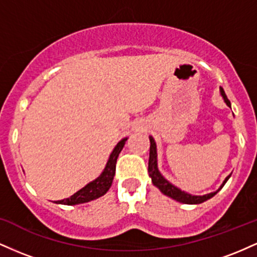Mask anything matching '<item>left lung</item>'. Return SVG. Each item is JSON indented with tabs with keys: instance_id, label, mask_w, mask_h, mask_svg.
<instances>
[{
	"instance_id": "8db88e82",
	"label": "left lung",
	"mask_w": 257,
	"mask_h": 257,
	"mask_svg": "<svg viewBox=\"0 0 257 257\" xmlns=\"http://www.w3.org/2000/svg\"><path fill=\"white\" fill-rule=\"evenodd\" d=\"M221 95H222L223 99H225L226 104L231 107V101H229L228 98H227V95L225 94V90H223L222 88H221ZM150 143H151V145H150L149 175L151 176L152 184L155 186H157L159 190H161L162 193H164L166 196L170 197V198L178 200V202L186 203V204H199V203L205 202V200L211 198V197H214L215 194L219 192L221 188L223 187V185L226 184V181L228 180L229 176H231V175L227 176V178L225 179V181H223L222 186H221L216 192L205 194V196H192V194L186 193V192H184V191L179 190L178 187H175V186L170 184V182L168 181V180L164 179L163 176H162V174L159 173L158 167H157V149H156V143H155V140H153L152 137H150Z\"/></svg>"
}]
</instances>
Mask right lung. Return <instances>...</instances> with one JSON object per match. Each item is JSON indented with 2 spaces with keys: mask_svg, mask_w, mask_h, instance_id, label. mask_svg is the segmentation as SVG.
Listing matches in <instances>:
<instances>
[{
  "mask_svg": "<svg viewBox=\"0 0 257 257\" xmlns=\"http://www.w3.org/2000/svg\"><path fill=\"white\" fill-rule=\"evenodd\" d=\"M126 139L120 140L117 146L114 147V150L112 151L110 158H108L107 164H106L104 172L101 173V175L98 179H95L94 181H91L85 187L79 190L78 192L72 194L71 197L66 199L57 200L55 203L59 204H65V205H75V204H81V203H87L90 200L99 198V197L104 196V194L110 190L112 181H113L114 173H116V163L118 155L122 151L123 146H124Z\"/></svg>",
  "mask_w": 257,
  "mask_h": 257,
  "instance_id": "1",
  "label": "right lung"
}]
</instances>
